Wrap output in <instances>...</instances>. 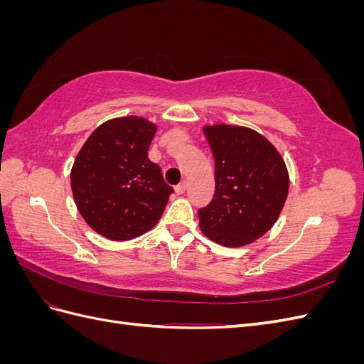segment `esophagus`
<instances>
[{
	"instance_id": "obj_1",
	"label": "esophagus",
	"mask_w": 364,
	"mask_h": 364,
	"mask_svg": "<svg viewBox=\"0 0 364 364\" xmlns=\"http://www.w3.org/2000/svg\"><path fill=\"white\" fill-rule=\"evenodd\" d=\"M174 190H176V193H178V194H183L186 191V182L183 181L181 183H178V185L174 186Z\"/></svg>"
}]
</instances>
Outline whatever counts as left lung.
<instances>
[{"instance_id":"8db88e82","label":"left lung","mask_w":364,"mask_h":364,"mask_svg":"<svg viewBox=\"0 0 364 364\" xmlns=\"http://www.w3.org/2000/svg\"><path fill=\"white\" fill-rule=\"evenodd\" d=\"M215 164V193L197 214L202 232L226 247L246 246L277 223L289 194L279 151L249 127H203Z\"/></svg>"}]
</instances>
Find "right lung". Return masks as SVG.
I'll use <instances>...</instances> for the list:
<instances>
[{"instance_id":"right-lung-1","label":"right lung","mask_w":364,"mask_h":364,"mask_svg":"<svg viewBox=\"0 0 364 364\" xmlns=\"http://www.w3.org/2000/svg\"><path fill=\"white\" fill-rule=\"evenodd\" d=\"M156 126L121 117L98 126L71 170L77 209L97 234L114 241L142 235L158 223L173 193L147 156Z\"/></svg>"}]
</instances>
